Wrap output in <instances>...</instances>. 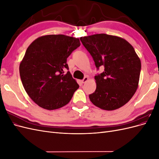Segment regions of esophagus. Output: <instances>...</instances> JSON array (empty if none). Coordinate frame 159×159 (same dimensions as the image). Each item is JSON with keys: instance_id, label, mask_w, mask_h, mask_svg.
Wrapping results in <instances>:
<instances>
[{"instance_id": "34e87169", "label": "esophagus", "mask_w": 159, "mask_h": 159, "mask_svg": "<svg viewBox=\"0 0 159 159\" xmlns=\"http://www.w3.org/2000/svg\"><path fill=\"white\" fill-rule=\"evenodd\" d=\"M88 80V77L85 76V77H84V78L82 80V81H82L83 84H84V83H85L86 81H87Z\"/></svg>"}]
</instances>
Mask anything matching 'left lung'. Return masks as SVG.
I'll use <instances>...</instances> for the list:
<instances>
[{
    "label": "left lung",
    "instance_id": "left-lung-1",
    "mask_svg": "<svg viewBox=\"0 0 159 159\" xmlns=\"http://www.w3.org/2000/svg\"><path fill=\"white\" fill-rule=\"evenodd\" d=\"M80 40L92 56L98 70L96 89L89 95L95 106L112 111L125 105L136 92L141 63L133 47L122 38L98 34L81 37Z\"/></svg>",
    "mask_w": 159,
    "mask_h": 159
}]
</instances>
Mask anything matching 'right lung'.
I'll return each instance as SVG.
<instances>
[{"mask_svg": "<svg viewBox=\"0 0 159 159\" xmlns=\"http://www.w3.org/2000/svg\"><path fill=\"white\" fill-rule=\"evenodd\" d=\"M80 46L78 38L62 34L38 38L28 47L19 67L22 85L38 106L48 110L64 107L79 85L66 63L71 52Z\"/></svg>", "mask_w": 159, "mask_h": 159, "instance_id": "obj_1", "label": "right lung"}]
</instances>
